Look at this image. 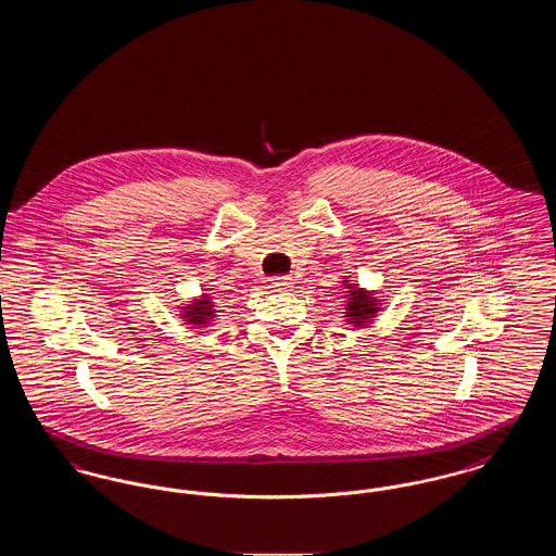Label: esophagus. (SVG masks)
Listing matches in <instances>:
<instances>
[{
	"mask_svg": "<svg viewBox=\"0 0 556 556\" xmlns=\"http://www.w3.org/2000/svg\"><path fill=\"white\" fill-rule=\"evenodd\" d=\"M291 286V277H273L270 279V288H275L277 291L281 290H290Z\"/></svg>",
	"mask_w": 556,
	"mask_h": 556,
	"instance_id": "esophagus-1",
	"label": "esophagus"
}]
</instances>
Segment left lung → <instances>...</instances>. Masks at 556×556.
Listing matches in <instances>:
<instances>
[{
    "label": "left lung",
    "mask_w": 556,
    "mask_h": 556,
    "mask_svg": "<svg viewBox=\"0 0 556 556\" xmlns=\"http://www.w3.org/2000/svg\"><path fill=\"white\" fill-rule=\"evenodd\" d=\"M342 288L345 290V325H354L358 329L367 327L370 320H375V315L381 311V300H377L372 291L358 288V283L350 281L348 277H344Z\"/></svg>",
    "instance_id": "left-lung-1"
}]
</instances>
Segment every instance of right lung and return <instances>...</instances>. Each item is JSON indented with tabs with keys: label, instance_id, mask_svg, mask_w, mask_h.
<instances>
[{
	"label": "right lung",
	"instance_id": "right-lung-1",
	"mask_svg": "<svg viewBox=\"0 0 556 556\" xmlns=\"http://www.w3.org/2000/svg\"><path fill=\"white\" fill-rule=\"evenodd\" d=\"M181 318L186 320V325H189L191 329H202V327H208L214 317H216V311H214V302H212V295L208 293H202L200 298H195L191 304L181 306Z\"/></svg>",
	"mask_w": 556,
	"mask_h": 556
}]
</instances>
